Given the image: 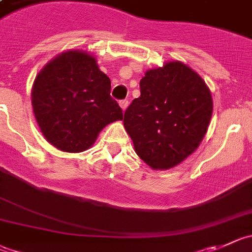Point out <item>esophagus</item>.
<instances>
[{"mask_svg":"<svg viewBox=\"0 0 252 252\" xmlns=\"http://www.w3.org/2000/svg\"><path fill=\"white\" fill-rule=\"evenodd\" d=\"M119 105H121L122 109L126 110V107H128V100H126V99L121 100V102H119Z\"/></svg>","mask_w":252,"mask_h":252,"instance_id":"obj_1","label":"esophagus"}]
</instances>
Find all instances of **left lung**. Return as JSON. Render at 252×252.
<instances>
[{
    "mask_svg": "<svg viewBox=\"0 0 252 252\" xmlns=\"http://www.w3.org/2000/svg\"><path fill=\"white\" fill-rule=\"evenodd\" d=\"M140 97L124 113L135 153L160 170L182 163L205 137L213 98L205 82L182 62L165 63L140 79Z\"/></svg>",
    "mask_w": 252,
    "mask_h": 252,
    "instance_id": "left-lung-1",
    "label": "left lung"
}]
</instances>
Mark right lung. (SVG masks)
<instances>
[{
    "mask_svg": "<svg viewBox=\"0 0 252 252\" xmlns=\"http://www.w3.org/2000/svg\"><path fill=\"white\" fill-rule=\"evenodd\" d=\"M32 107L44 138L68 153L88 149L107 124L123 119L109 77L81 51L64 52L38 73Z\"/></svg>",
    "mask_w": 252,
    "mask_h": 252,
    "instance_id": "right-lung-1",
    "label": "right lung"
}]
</instances>
